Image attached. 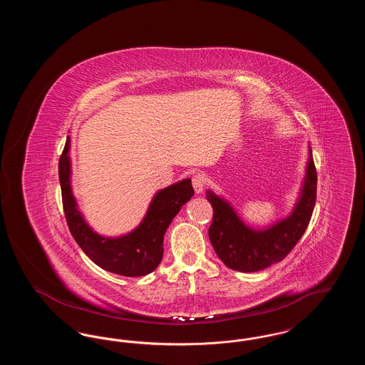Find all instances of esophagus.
<instances>
[{"instance_id": "1", "label": "esophagus", "mask_w": 365, "mask_h": 365, "mask_svg": "<svg viewBox=\"0 0 365 365\" xmlns=\"http://www.w3.org/2000/svg\"><path fill=\"white\" fill-rule=\"evenodd\" d=\"M191 182H192V187H194V191H195L197 194H200L201 191L204 190V187H205V182H207V179H205L204 174H201V173H197V174L192 175V178H191Z\"/></svg>"}]
</instances>
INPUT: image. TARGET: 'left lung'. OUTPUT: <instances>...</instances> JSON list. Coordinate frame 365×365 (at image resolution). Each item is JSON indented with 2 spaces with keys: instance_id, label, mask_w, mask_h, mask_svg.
<instances>
[{
  "instance_id": "left-lung-1",
  "label": "left lung",
  "mask_w": 365,
  "mask_h": 365,
  "mask_svg": "<svg viewBox=\"0 0 365 365\" xmlns=\"http://www.w3.org/2000/svg\"><path fill=\"white\" fill-rule=\"evenodd\" d=\"M317 174L309 157L307 176L301 195L292 215L265 230L245 226L231 205L223 198L208 191V201L213 208L209 240L228 268L241 272L261 271L283 260L294 247L312 217L316 202Z\"/></svg>"
}]
</instances>
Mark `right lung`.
Segmentation results:
<instances>
[{
  "label": "right lung",
  "mask_w": 365,
  "mask_h": 365,
  "mask_svg": "<svg viewBox=\"0 0 365 365\" xmlns=\"http://www.w3.org/2000/svg\"><path fill=\"white\" fill-rule=\"evenodd\" d=\"M70 137L58 160L63 208L73 240L87 257L105 271L123 277H143L153 272L163 259L164 234L180 208L194 194L190 179L158 191L142 223L119 238H105L87 226L71 190Z\"/></svg>",
  "instance_id": "right-lung-1"
}]
</instances>
